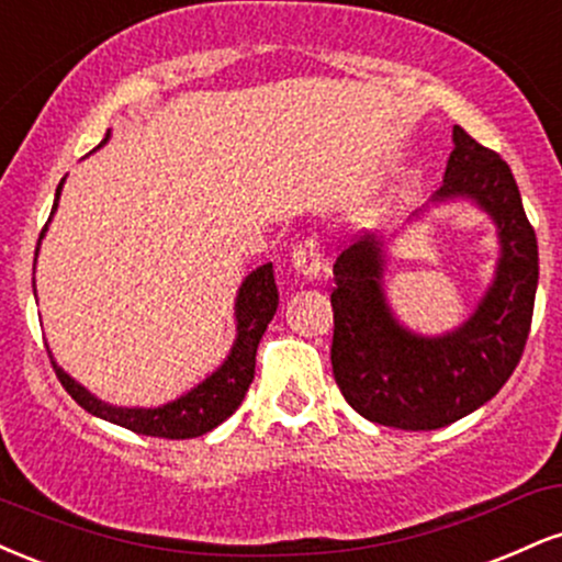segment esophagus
<instances>
[{
    "label": "esophagus",
    "instance_id": "34e87169",
    "mask_svg": "<svg viewBox=\"0 0 562 562\" xmlns=\"http://www.w3.org/2000/svg\"><path fill=\"white\" fill-rule=\"evenodd\" d=\"M292 262H294L296 273L305 276V279H315V276H318L321 268H323V252H321L318 241L305 239V241L296 244Z\"/></svg>",
    "mask_w": 562,
    "mask_h": 562
}]
</instances>
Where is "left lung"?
Returning <instances> with one entry per match:
<instances>
[{"instance_id":"1","label":"left lung","mask_w":562,"mask_h":562,"mask_svg":"<svg viewBox=\"0 0 562 562\" xmlns=\"http://www.w3.org/2000/svg\"><path fill=\"white\" fill-rule=\"evenodd\" d=\"M452 142L445 183L431 202H476L499 236L497 270L476 313L441 336L413 334L386 302L384 241L362 236L334 262L336 384L362 418L405 431L450 426L505 386L529 339L537 296V234L516 178L497 151L460 125Z\"/></svg>"}]
</instances>
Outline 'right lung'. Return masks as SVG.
I'll list each match as a JSON object with an SVG mask.
<instances>
[{"mask_svg":"<svg viewBox=\"0 0 562 562\" xmlns=\"http://www.w3.org/2000/svg\"><path fill=\"white\" fill-rule=\"evenodd\" d=\"M108 136H104V142H108ZM102 144H99V147H102ZM63 183L65 178L57 187L52 215H55L57 210ZM49 221H46V226H49ZM46 226L42 231V236H38V244L44 239ZM33 266H36V260H33ZM33 286H36V281H33ZM276 307H279V286H276L273 279V266L266 262V266L252 270V273L241 281L239 294H236V341L234 347H231L228 358L223 360V366L217 368L213 375H207L202 384H196L191 392L183 394V397L168 402V405L162 407L108 405V402L97 400L94 394H91L89 389H83L78 381H72L70 375L57 366L52 352L49 360L59 384L65 386V392H68L86 413L97 415V418L102 420H110V424L115 426L128 428V431L134 434H144V437L194 439L213 431L215 426H221L223 420H226L228 415H234L236 407L241 405L244 394H247V389L255 379L257 345H260L268 323L273 321Z\"/></svg>","mask_w":562,"mask_h":562,"instance_id":"1","label":"right lung"}]
</instances>
